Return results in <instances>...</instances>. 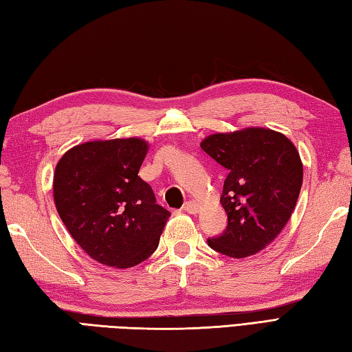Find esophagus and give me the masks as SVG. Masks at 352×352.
I'll use <instances>...</instances> for the list:
<instances>
[{"label": "esophagus", "mask_w": 352, "mask_h": 352, "mask_svg": "<svg viewBox=\"0 0 352 352\" xmlns=\"http://www.w3.org/2000/svg\"><path fill=\"white\" fill-rule=\"evenodd\" d=\"M184 211L190 212V214H197L199 212V204L196 200H188V202L184 204Z\"/></svg>", "instance_id": "obj_1"}]
</instances>
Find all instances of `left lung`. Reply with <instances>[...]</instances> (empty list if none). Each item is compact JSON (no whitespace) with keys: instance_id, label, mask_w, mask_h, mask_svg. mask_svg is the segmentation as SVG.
<instances>
[{"instance_id":"obj_1","label":"left lung","mask_w":352,"mask_h":352,"mask_svg":"<svg viewBox=\"0 0 352 352\" xmlns=\"http://www.w3.org/2000/svg\"><path fill=\"white\" fill-rule=\"evenodd\" d=\"M200 147L228 170L220 197L228 226L208 239V246L231 258L260 252L283 231L296 206L304 176L296 147L264 127L214 133Z\"/></svg>"}]
</instances>
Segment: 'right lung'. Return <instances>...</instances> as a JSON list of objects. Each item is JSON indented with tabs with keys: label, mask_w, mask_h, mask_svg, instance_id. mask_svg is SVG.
Listing matches in <instances>:
<instances>
[{
	"label": "right lung",
	"mask_w": 352,
	"mask_h": 352,
	"mask_svg": "<svg viewBox=\"0 0 352 352\" xmlns=\"http://www.w3.org/2000/svg\"><path fill=\"white\" fill-rule=\"evenodd\" d=\"M147 148L140 138L89 141L56 166L57 212L77 245L106 266L127 269L147 260L170 217L138 176Z\"/></svg>",
	"instance_id": "right-lung-1"
}]
</instances>
